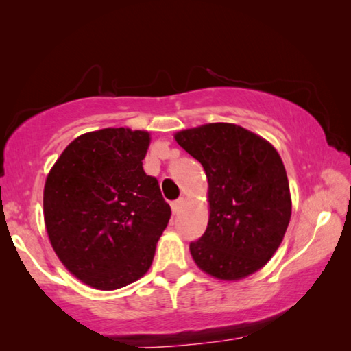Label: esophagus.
Masks as SVG:
<instances>
[{
  "instance_id": "1",
  "label": "esophagus",
  "mask_w": 351,
  "mask_h": 351,
  "mask_svg": "<svg viewBox=\"0 0 351 351\" xmlns=\"http://www.w3.org/2000/svg\"><path fill=\"white\" fill-rule=\"evenodd\" d=\"M184 203H186V199H184V198H180V199H176V201H175V203H173V204H171V212H173V213H175V215H176V213H180V210L182 209V206H184Z\"/></svg>"
}]
</instances>
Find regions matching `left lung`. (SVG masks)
<instances>
[{
  "mask_svg": "<svg viewBox=\"0 0 351 351\" xmlns=\"http://www.w3.org/2000/svg\"><path fill=\"white\" fill-rule=\"evenodd\" d=\"M175 141L203 165L209 203L204 235L190 243L198 268L239 282L268 263L291 219L287 170L271 142L235 123L181 130Z\"/></svg>",
  "mask_w": 351,
  "mask_h": 351,
  "instance_id": "left-lung-1",
  "label": "left lung"
}]
</instances>
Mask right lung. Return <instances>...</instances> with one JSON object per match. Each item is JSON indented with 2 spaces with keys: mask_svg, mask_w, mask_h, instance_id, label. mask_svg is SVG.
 I'll use <instances>...</instances> for the list:
<instances>
[{
  "mask_svg": "<svg viewBox=\"0 0 351 351\" xmlns=\"http://www.w3.org/2000/svg\"><path fill=\"white\" fill-rule=\"evenodd\" d=\"M150 133L102 128L80 134L47 173L43 215L64 268L88 287L112 291L150 269L170 206L142 169Z\"/></svg>",
  "mask_w": 351,
  "mask_h": 351,
  "instance_id": "obj_1",
  "label": "right lung"
}]
</instances>
